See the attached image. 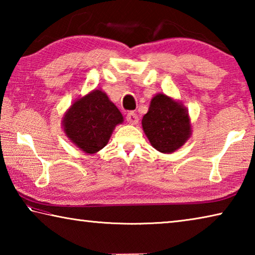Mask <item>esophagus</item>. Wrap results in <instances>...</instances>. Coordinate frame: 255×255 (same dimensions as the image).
Returning <instances> with one entry per match:
<instances>
[{"instance_id": "obj_1", "label": "esophagus", "mask_w": 255, "mask_h": 255, "mask_svg": "<svg viewBox=\"0 0 255 255\" xmlns=\"http://www.w3.org/2000/svg\"><path fill=\"white\" fill-rule=\"evenodd\" d=\"M127 122L129 124L135 125L138 123V116L135 111H129L127 114Z\"/></svg>"}]
</instances>
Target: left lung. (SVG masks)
I'll return each mask as SVG.
<instances>
[{"instance_id":"left-lung-1","label":"left lung","mask_w":255,"mask_h":255,"mask_svg":"<svg viewBox=\"0 0 255 255\" xmlns=\"http://www.w3.org/2000/svg\"><path fill=\"white\" fill-rule=\"evenodd\" d=\"M141 125L153 147L162 153L180 148L191 132L187 110L165 94L152 99Z\"/></svg>"}]
</instances>
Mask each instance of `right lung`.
Returning a JSON list of instances; mask_svg holds the SVG:
<instances>
[{
	"mask_svg": "<svg viewBox=\"0 0 255 255\" xmlns=\"http://www.w3.org/2000/svg\"><path fill=\"white\" fill-rule=\"evenodd\" d=\"M123 115L105 92L94 90L71 106L63 120L67 137L85 153L93 154L105 147Z\"/></svg>",
	"mask_w": 255,
	"mask_h": 255,
	"instance_id": "right-lung-1",
	"label": "right lung"
}]
</instances>
